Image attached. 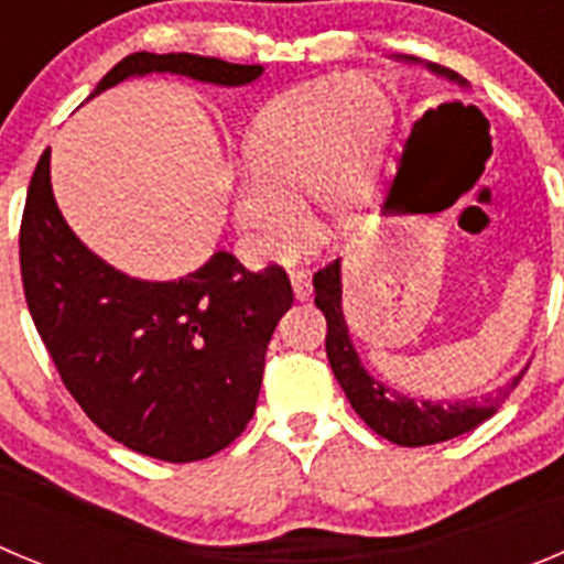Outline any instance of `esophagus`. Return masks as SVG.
<instances>
[{
  "mask_svg": "<svg viewBox=\"0 0 564 564\" xmlns=\"http://www.w3.org/2000/svg\"><path fill=\"white\" fill-rule=\"evenodd\" d=\"M292 289L297 301H306L312 297V278L306 272H292Z\"/></svg>",
  "mask_w": 564,
  "mask_h": 564,
  "instance_id": "34e87169",
  "label": "esophagus"
}]
</instances>
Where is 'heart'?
Masks as SVG:
<instances>
[{"label": "heart", "instance_id": "obj_1", "mask_svg": "<svg viewBox=\"0 0 564 564\" xmlns=\"http://www.w3.org/2000/svg\"><path fill=\"white\" fill-rule=\"evenodd\" d=\"M362 95H379L365 78H332L278 95L245 140L247 176L232 187V221L263 261H289L312 236L306 194L339 216L351 194L359 154L377 126Z\"/></svg>", "mask_w": 564, "mask_h": 564}]
</instances>
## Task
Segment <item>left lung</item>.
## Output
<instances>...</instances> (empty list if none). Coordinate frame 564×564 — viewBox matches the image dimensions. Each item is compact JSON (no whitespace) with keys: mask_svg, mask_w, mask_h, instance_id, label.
Segmentation results:
<instances>
[{"mask_svg":"<svg viewBox=\"0 0 564 564\" xmlns=\"http://www.w3.org/2000/svg\"><path fill=\"white\" fill-rule=\"evenodd\" d=\"M408 61H415L408 55ZM430 69L438 75H446L449 80L466 84L458 73L441 67V64H430ZM314 306L326 314L328 334H326V354L332 362L334 377H337L339 388L345 390L351 408L357 410L359 419L368 424L370 430L382 438L393 441L399 446H427L441 444V441L458 438V435L469 433L478 424L497 413V408L509 399L511 390L520 384L522 373H517L509 384L497 388L495 393L484 395V399H469V402H415L408 395L395 393V390L384 388L379 379H373L368 370L359 362L357 351H354L351 337H348V326L343 317V286H339V258L326 263L323 270L314 272Z\"/></svg>","mask_w":564,"mask_h":564,"instance_id":"obj_1","label":"left lung"}]
</instances>
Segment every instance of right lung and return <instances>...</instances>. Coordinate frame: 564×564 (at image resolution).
<instances>
[{
    "instance_id": "add662e5",
    "label": "right lung",
    "mask_w": 564,
    "mask_h": 564,
    "mask_svg": "<svg viewBox=\"0 0 564 564\" xmlns=\"http://www.w3.org/2000/svg\"><path fill=\"white\" fill-rule=\"evenodd\" d=\"M145 73L241 86L263 67L191 53H131L89 98ZM19 263L30 317L61 382L109 438L149 458L191 464L245 433L267 345L294 297L283 267L247 272L230 252H216L180 281L123 275L86 250L61 216L50 149L28 187Z\"/></svg>"
}]
</instances>
